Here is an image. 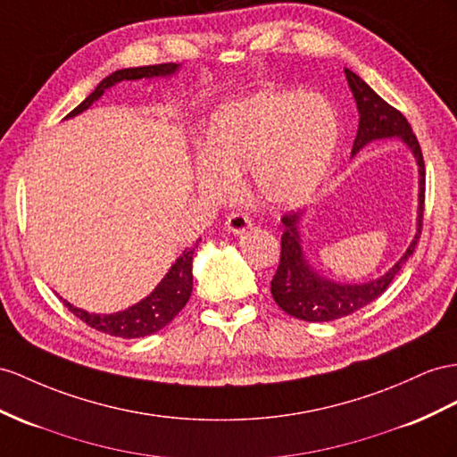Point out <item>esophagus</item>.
Returning <instances> with one entry per match:
<instances>
[{
	"label": "esophagus",
	"instance_id": "1",
	"mask_svg": "<svg viewBox=\"0 0 457 457\" xmlns=\"http://www.w3.org/2000/svg\"><path fill=\"white\" fill-rule=\"evenodd\" d=\"M226 228L228 231L231 233H245L247 229H251V220L249 216H245L241 212H236V214H229L228 220H226Z\"/></svg>",
	"mask_w": 457,
	"mask_h": 457
}]
</instances>
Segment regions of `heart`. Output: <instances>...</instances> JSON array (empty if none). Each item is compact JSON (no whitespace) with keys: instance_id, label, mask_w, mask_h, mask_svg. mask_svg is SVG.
Wrapping results in <instances>:
<instances>
[{"instance_id":"heart-1","label":"heart","mask_w":457,"mask_h":457,"mask_svg":"<svg viewBox=\"0 0 457 457\" xmlns=\"http://www.w3.org/2000/svg\"><path fill=\"white\" fill-rule=\"evenodd\" d=\"M340 140L332 104L319 95L261 90L224 102L210 115L195 183L204 195L226 198L249 170L256 201L295 208L317 193Z\"/></svg>"}]
</instances>
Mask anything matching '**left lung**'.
Listing matches in <instances>:
<instances>
[{
	"instance_id": "obj_1",
	"label": "left lung",
	"mask_w": 457,
	"mask_h": 457,
	"mask_svg": "<svg viewBox=\"0 0 457 457\" xmlns=\"http://www.w3.org/2000/svg\"><path fill=\"white\" fill-rule=\"evenodd\" d=\"M345 79L359 112V127L353 150H351V158H355L367 145L382 138H397L409 148L411 156L415 158L419 171L415 236L411 243L407 245L402 259L388 272L362 284H345L322 276L305 256L301 224L307 216V210L286 214L282 218V259H279V266L272 278L270 291L279 309L291 314V317L307 322H328L347 317V314L367 307L369 303L380 297L390 287L395 276L400 274L402 266L409 261V256L413 254L420 236V224H423L425 162L419 140L411 131V125L388 102H384L359 75L345 69Z\"/></svg>"
}]
</instances>
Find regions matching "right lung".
<instances>
[{"label":"right lung","mask_w":457,"mask_h":457,"mask_svg":"<svg viewBox=\"0 0 457 457\" xmlns=\"http://www.w3.org/2000/svg\"><path fill=\"white\" fill-rule=\"evenodd\" d=\"M181 65L179 63H162V65H148V67H127L120 69V71H113L106 79L100 80V85L95 88V92L88 98H85L79 106L69 113L65 120H71V117L87 112L92 104L98 102L102 95L112 87H115L121 80H140V79H171L179 73ZM201 241V239H198ZM198 241L193 247H187L175 262L170 266L158 286L150 291V294L140 299L135 305L127 307L125 311H117L110 314H100V312H88L85 309H79L71 303L63 299V305L71 311L75 317H79L83 322H87L90 328L98 332L125 337V340H131V337H145L162 330L163 326H168L175 317H178L179 311L187 305V301L191 297L193 291V254ZM62 299V297H60Z\"/></svg>","instance_id":"right-lung-1"}]
</instances>
